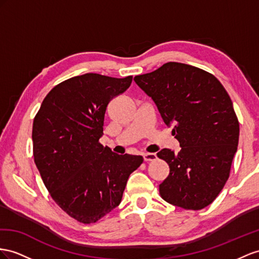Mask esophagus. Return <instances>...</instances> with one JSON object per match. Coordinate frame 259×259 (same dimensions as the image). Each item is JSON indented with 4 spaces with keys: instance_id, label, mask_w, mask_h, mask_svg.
Returning <instances> with one entry per match:
<instances>
[{
    "instance_id": "obj_1",
    "label": "esophagus",
    "mask_w": 259,
    "mask_h": 259,
    "mask_svg": "<svg viewBox=\"0 0 259 259\" xmlns=\"http://www.w3.org/2000/svg\"><path fill=\"white\" fill-rule=\"evenodd\" d=\"M143 158H144L145 162H152V161H155L157 156H156L155 153H144Z\"/></svg>"
}]
</instances>
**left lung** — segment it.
I'll return each mask as SVG.
<instances>
[{"instance_id":"8db88e82","label":"left lung","mask_w":259,"mask_h":259,"mask_svg":"<svg viewBox=\"0 0 259 259\" xmlns=\"http://www.w3.org/2000/svg\"><path fill=\"white\" fill-rule=\"evenodd\" d=\"M155 103L181 151L157 153L168 164L169 175L160 185L165 201L186 210H201L220 194L230 176L237 150L240 123L220 81L196 66L167 62L135 76Z\"/></svg>"}]
</instances>
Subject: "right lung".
Instances as JSON below:
<instances>
[{
    "label": "right lung",
    "mask_w": 259,
    "mask_h": 259,
    "mask_svg": "<svg viewBox=\"0 0 259 259\" xmlns=\"http://www.w3.org/2000/svg\"><path fill=\"white\" fill-rule=\"evenodd\" d=\"M132 76L86 73L56 85L32 124V151L46 188L56 203L84 224L95 223L121 202L141 155H119L103 147L104 118L112 98Z\"/></svg>",
    "instance_id": "obj_1"
}]
</instances>
